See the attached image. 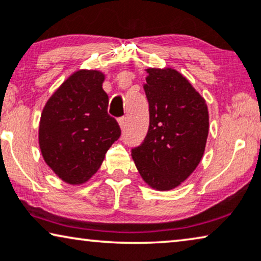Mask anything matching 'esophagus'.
I'll return each instance as SVG.
<instances>
[{"mask_svg": "<svg viewBox=\"0 0 261 261\" xmlns=\"http://www.w3.org/2000/svg\"><path fill=\"white\" fill-rule=\"evenodd\" d=\"M119 124H120V127L123 129L124 126H126V116L120 117V119H119Z\"/></svg>", "mask_w": 261, "mask_h": 261, "instance_id": "1", "label": "esophagus"}]
</instances>
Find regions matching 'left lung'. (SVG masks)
Masks as SVG:
<instances>
[{
  "instance_id": "8db88e82",
  "label": "left lung",
  "mask_w": 261,
  "mask_h": 261,
  "mask_svg": "<svg viewBox=\"0 0 261 261\" xmlns=\"http://www.w3.org/2000/svg\"><path fill=\"white\" fill-rule=\"evenodd\" d=\"M146 71L149 127L144 141L132 148V156L149 187L171 190L201 162L209 132L208 108L178 71L171 67Z\"/></svg>"
}]
</instances>
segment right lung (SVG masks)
I'll use <instances>...</instances> for the list:
<instances>
[{
	"mask_svg": "<svg viewBox=\"0 0 261 261\" xmlns=\"http://www.w3.org/2000/svg\"><path fill=\"white\" fill-rule=\"evenodd\" d=\"M105 74L96 70L74 72L46 103L39 126L45 162L69 184L90 179L110 146L121 135L108 114L109 98L102 89Z\"/></svg>",
	"mask_w": 261,
	"mask_h": 261,
	"instance_id": "add662e5",
	"label": "right lung"
}]
</instances>
